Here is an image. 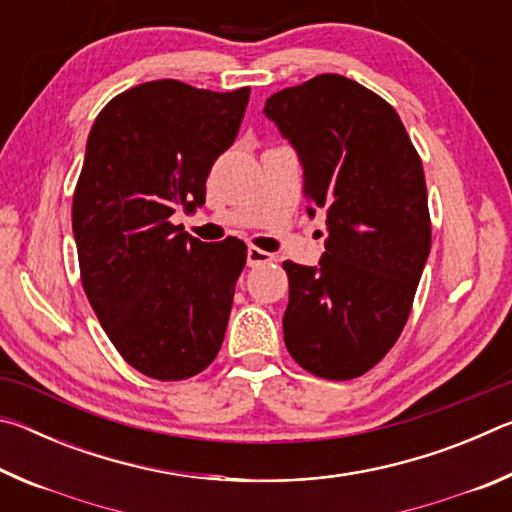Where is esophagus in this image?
Segmentation results:
<instances>
[{"mask_svg": "<svg viewBox=\"0 0 512 512\" xmlns=\"http://www.w3.org/2000/svg\"><path fill=\"white\" fill-rule=\"evenodd\" d=\"M246 259H248V266H259V264H266L271 262L273 255H268L266 250L262 248H255V246H248V253H246Z\"/></svg>", "mask_w": 512, "mask_h": 512, "instance_id": "34e87169", "label": "esophagus"}]
</instances>
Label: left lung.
I'll list each match as a JSON object with an SVG mask.
<instances>
[{
  "label": "left lung",
  "instance_id": "8db88e82",
  "mask_svg": "<svg viewBox=\"0 0 512 512\" xmlns=\"http://www.w3.org/2000/svg\"><path fill=\"white\" fill-rule=\"evenodd\" d=\"M298 153L307 212H327L318 266L284 262V343L311 375L352 379L400 339L431 250L418 151L391 103L341 74L268 97Z\"/></svg>",
  "mask_w": 512,
  "mask_h": 512
}]
</instances>
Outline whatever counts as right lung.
<instances>
[{
  "mask_svg": "<svg viewBox=\"0 0 512 512\" xmlns=\"http://www.w3.org/2000/svg\"><path fill=\"white\" fill-rule=\"evenodd\" d=\"M248 97L162 79L117 94L94 119L72 203L81 282L112 345L146 377H194L221 350L246 244H205L169 216L203 207Z\"/></svg>",
  "mask_w": 512,
  "mask_h": 512,
  "instance_id": "right-lung-1",
  "label": "right lung"
}]
</instances>
